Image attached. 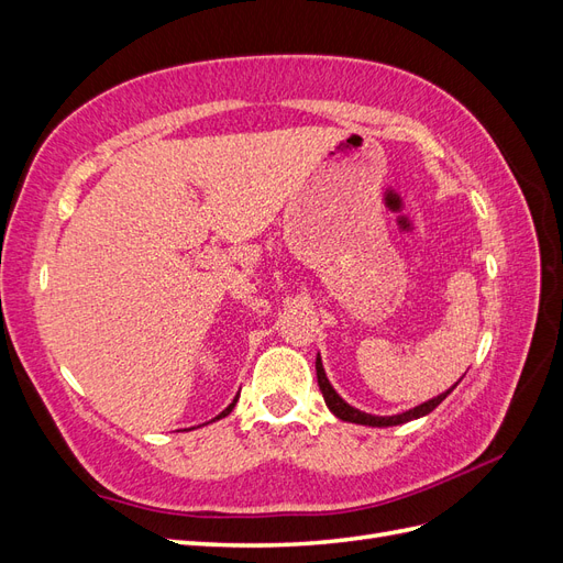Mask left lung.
<instances>
[{"mask_svg":"<svg viewBox=\"0 0 563 563\" xmlns=\"http://www.w3.org/2000/svg\"><path fill=\"white\" fill-rule=\"evenodd\" d=\"M317 383H319V389H321V395H323V401H327V406L331 408V413H333L335 418L345 420V422H356V424H371V428H389V424H401V422H408V420H416V418L428 416L430 411H434V408L451 395V391H453L455 385H457V383H455L451 389L444 391V395H439V397H434V399H430V401H424V404L411 408V411L399 413V416H389V418H380V416L364 413V411H360V408H352L347 401L340 399V397L335 395V389L331 387V383H329V378H327V373H323V366H321L319 356H317Z\"/></svg>","mask_w":563,"mask_h":563,"instance_id":"8db88e82","label":"left lung"}]
</instances>
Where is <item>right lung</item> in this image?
Instances as JSON below:
<instances>
[{
	"label": "right lung",
	"mask_w": 563,
	"mask_h": 563,
	"mask_svg": "<svg viewBox=\"0 0 563 563\" xmlns=\"http://www.w3.org/2000/svg\"><path fill=\"white\" fill-rule=\"evenodd\" d=\"M234 404H236V399H234V401H232V404H230V406L225 408V411H223V413H220V416H218V418H213V420H220V418H225V416H228V413L232 411V408H234Z\"/></svg>",
	"instance_id": "right-lung-1"
}]
</instances>
